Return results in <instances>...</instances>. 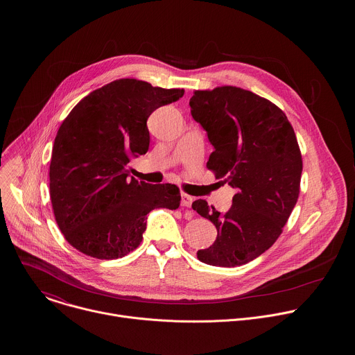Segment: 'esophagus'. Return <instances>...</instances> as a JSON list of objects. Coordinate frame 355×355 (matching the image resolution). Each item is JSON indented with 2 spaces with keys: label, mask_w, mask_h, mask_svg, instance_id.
I'll use <instances>...</instances> for the list:
<instances>
[{
  "label": "esophagus",
  "mask_w": 355,
  "mask_h": 355,
  "mask_svg": "<svg viewBox=\"0 0 355 355\" xmlns=\"http://www.w3.org/2000/svg\"><path fill=\"white\" fill-rule=\"evenodd\" d=\"M193 201H194V198H193V197H190L189 194L182 193V206H184V207H190Z\"/></svg>",
  "instance_id": "obj_1"
}]
</instances>
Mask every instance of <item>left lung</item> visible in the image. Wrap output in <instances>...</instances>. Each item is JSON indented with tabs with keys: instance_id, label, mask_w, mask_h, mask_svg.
I'll use <instances>...</instances> for the list:
<instances>
[{
	"instance_id": "1",
	"label": "left lung",
	"mask_w": 355,
	"mask_h": 355,
	"mask_svg": "<svg viewBox=\"0 0 355 355\" xmlns=\"http://www.w3.org/2000/svg\"><path fill=\"white\" fill-rule=\"evenodd\" d=\"M190 107L214 148L207 169L235 189L224 214L205 200L193 202L217 228L197 257L213 266L248 263L277 241L298 201L302 155L294 128L279 106L235 86L196 90Z\"/></svg>"
}]
</instances>
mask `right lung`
Here are the masks:
<instances>
[{
  "label": "right lung",
  "mask_w": 355,
  "mask_h": 355,
  "mask_svg": "<svg viewBox=\"0 0 355 355\" xmlns=\"http://www.w3.org/2000/svg\"><path fill=\"white\" fill-rule=\"evenodd\" d=\"M183 94L119 79L65 117L51 150L49 186L55 223L72 248L98 259L121 258L141 245L153 209L179 207L178 186L130 179L128 162L149 150V116Z\"/></svg>",
  "instance_id": "right-lung-1"
}]
</instances>
